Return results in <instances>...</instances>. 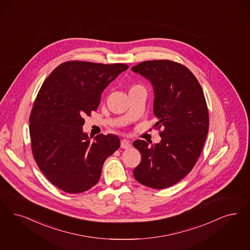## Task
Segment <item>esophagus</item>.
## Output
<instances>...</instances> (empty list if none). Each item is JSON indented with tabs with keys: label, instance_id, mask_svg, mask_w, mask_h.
I'll list each match as a JSON object with an SVG mask.
<instances>
[{
	"label": "esophagus",
	"instance_id": "34e87169",
	"mask_svg": "<svg viewBox=\"0 0 250 250\" xmlns=\"http://www.w3.org/2000/svg\"><path fill=\"white\" fill-rule=\"evenodd\" d=\"M121 147L123 148H130L131 147V144H130L129 140L127 139H122L121 140Z\"/></svg>",
	"mask_w": 250,
	"mask_h": 250
}]
</instances>
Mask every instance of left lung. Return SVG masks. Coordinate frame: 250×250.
<instances>
[{
  "mask_svg": "<svg viewBox=\"0 0 250 250\" xmlns=\"http://www.w3.org/2000/svg\"><path fill=\"white\" fill-rule=\"evenodd\" d=\"M131 70L153 85L159 119L154 128L162 138L151 146L145 140L134 141L142 160L133 174L146 187L164 189L182 180L198 162L208 132L206 99L193 73L174 61H145Z\"/></svg>",
  "mask_w": 250,
  "mask_h": 250,
  "instance_id": "obj_1",
  "label": "left lung"
}]
</instances>
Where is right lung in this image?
<instances>
[{
    "label": "right lung",
    "mask_w": 250,
    "mask_h": 250,
    "mask_svg": "<svg viewBox=\"0 0 250 250\" xmlns=\"http://www.w3.org/2000/svg\"><path fill=\"white\" fill-rule=\"evenodd\" d=\"M127 68L125 63L68 61L39 90L29 116L31 150L40 170L59 189L71 194L90 189L105 160L119 148L117 136L100 134L91 142L82 126L84 117L100 105L104 88Z\"/></svg>",
    "instance_id": "right-lung-1"
}]
</instances>
